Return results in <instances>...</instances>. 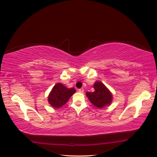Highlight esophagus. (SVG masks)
Instances as JSON below:
<instances>
[{"label":"esophagus","instance_id":"34e87169","mask_svg":"<svg viewBox=\"0 0 157 157\" xmlns=\"http://www.w3.org/2000/svg\"><path fill=\"white\" fill-rule=\"evenodd\" d=\"M78 91L80 92V93H83V92H84V89H83V88L79 89L78 90Z\"/></svg>","mask_w":157,"mask_h":157}]
</instances>
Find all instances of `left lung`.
I'll return each instance as SVG.
<instances>
[{"instance_id":"obj_1","label":"left lung","mask_w":157,"mask_h":157,"mask_svg":"<svg viewBox=\"0 0 157 157\" xmlns=\"http://www.w3.org/2000/svg\"><path fill=\"white\" fill-rule=\"evenodd\" d=\"M94 92H86L87 96L90 103L98 109H102L109 106L113 101V94L107 86L100 81H96L93 85Z\"/></svg>"}]
</instances>
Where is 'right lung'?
Wrapping results in <instances>:
<instances>
[{"label":"right lung","mask_w":157,"mask_h":157,"mask_svg":"<svg viewBox=\"0 0 157 157\" xmlns=\"http://www.w3.org/2000/svg\"><path fill=\"white\" fill-rule=\"evenodd\" d=\"M75 89H68L61 83H56L52 88L48 96L50 105L55 109L60 108L67 103L68 100L75 92Z\"/></svg>","instance_id":"obj_1"}]
</instances>
